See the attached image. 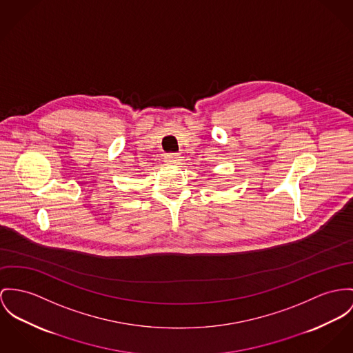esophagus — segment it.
<instances>
[{"label": "esophagus", "mask_w": 353, "mask_h": 353, "mask_svg": "<svg viewBox=\"0 0 353 353\" xmlns=\"http://www.w3.org/2000/svg\"><path fill=\"white\" fill-rule=\"evenodd\" d=\"M180 161V156L176 153H168L165 156V163H177Z\"/></svg>", "instance_id": "obj_1"}]
</instances>
